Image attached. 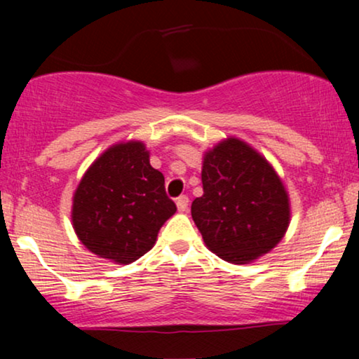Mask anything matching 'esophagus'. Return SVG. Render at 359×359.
<instances>
[{
  "instance_id": "34e87169",
  "label": "esophagus",
  "mask_w": 359,
  "mask_h": 359,
  "mask_svg": "<svg viewBox=\"0 0 359 359\" xmlns=\"http://www.w3.org/2000/svg\"><path fill=\"white\" fill-rule=\"evenodd\" d=\"M188 204H189L188 196H180V198L176 199V208H178L180 212H184V210L188 209Z\"/></svg>"
}]
</instances>
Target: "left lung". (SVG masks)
Returning a JSON list of instances; mask_svg holds the SVG:
<instances>
[{
  "label": "left lung",
  "mask_w": 359,
  "mask_h": 359,
  "mask_svg": "<svg viewBox=\"0 0 359 359\" xmlns=\"http://www.w3.org/2000/svg\"><path fill=\"white\" fill-rule=\"evenodd\" d=\"M204 194L191 205L210 252L248 264L271 252L291 222V203L273 165L238 137H227L203 158Z\"/></svg>",
  "instance_id": "obj_1"
}]
</instances>
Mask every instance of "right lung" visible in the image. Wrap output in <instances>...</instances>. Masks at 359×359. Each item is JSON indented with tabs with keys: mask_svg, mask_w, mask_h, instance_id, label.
I'll return each instance as SVG.
<instances>
[{
	"mask_svg": "<svg viewBox=\"0 0 359 359\" xmlns=\"http://www.w3.org/2000/svg\"><path fill=\"white\" fill-rule=\"evenodd\" d=\"M175 212L145 144L127 140L106 149L85 171L73 194L72 224L91 253L129 264L151 250Z\"/></svg>",
	"mask_w": 359,
	"mask_h": 359,
	"instance_id": "add662e5",
	"label": "right lung"
}]
</instances>
